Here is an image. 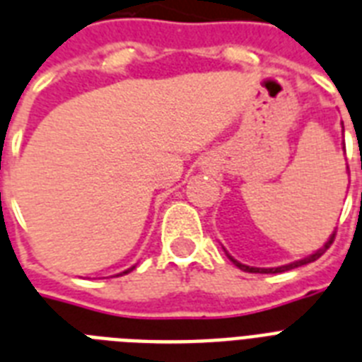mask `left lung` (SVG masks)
Here are the masks:
<instances>
[{
  "label": "left lung",
  "mask_w": 362,
  "mask_h": 362,
  "mask_svg": "<svg viewBox=\"0 0 362 362\" xmlns=\"http://www.w3.org/2000/svg\"><path fill=\"white\" fill-rule=\"evenodd\" d=\"M334 242V234L331 238H329V242L325 243L324 247L318 249V251L314 252V255H310V257L303 258V260H298V262H293V264H286V266H281V267H251V266H245V264H240L238 260H234L232 257H228L232 260V264H236L242 272H249V273H283V272H288V269H293V267H299V266H305V264L308 262H314V260H318L322 255H324L325 251H327L329 247H331V243Z\"/></svg>",
  "instance_id": "obj_1"
}]
</instances>
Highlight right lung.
<instances>
[{"instance_id": "obj_1", "label": "right lung", "mask_w": 362, "mask_h": 362, "mask_svg": "<svg viewBox=\"0 0 362 362\" xmlns=\"http://www.w3.org/2000/svg\"><path fill=\"white\" fill-rule=\"evenodd\" d=\"M134 267H135V266H132V267H130V269H126V272H122V273H120V275H126V273H130V272H132V269H134Z\"/></svg>"}]
</instances>
